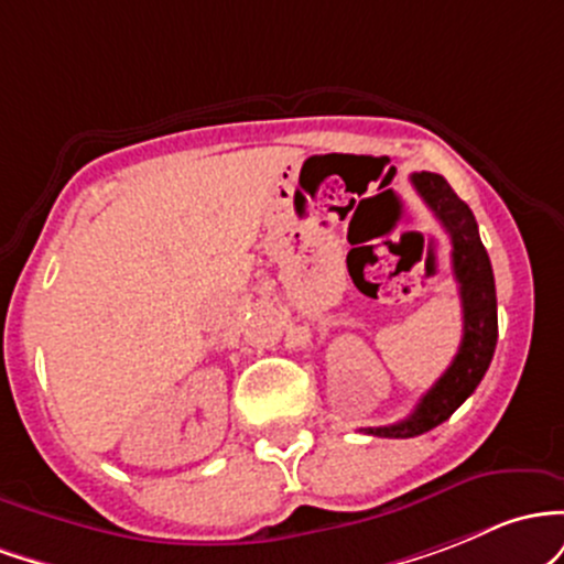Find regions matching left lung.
Returning <instances> with one entry per match:
<instances>
[{
  "instance_id": "left-lung-1",
  "label": "left lung",
  "mask_w": 564,
  "mask_h": 564,
  "mask_svg": "<svg viewBox=\"0 0 564 564\" xmlns=\"http://www.w3.org/2000/svg\"><path fill=\"white\" fill-rule=\"evenodd\" d=\"M410 181H413L421 199L429 205V210L451 234L453 274L455 282H458L460 306H464V338H460L458 354H455L451 367L421 397V402L415 404L408 419L391 423V426L362 429L365 434L389 436V440H408V436L426 434L451 419L485 378L498 340L496 280H492V265L482 239H479L474 213L442 175L413 173Z\"/></svg>"
}]
</instances>
